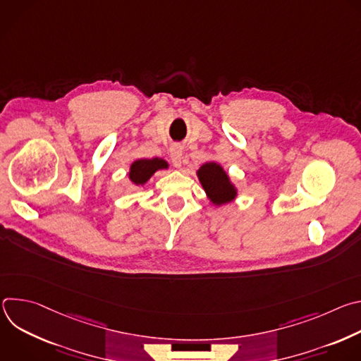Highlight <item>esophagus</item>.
I'll list each match as a JSON object with an SVG mask.
<instances>
[{
  "mask_svg": "<svg viewBox=\"0 0 361 361\" xmlns=\"http://www.w3.org/2000/svg\"><path fill=\"white\" fill-rule=\"evenodd\" d=\"M170 159L174 167L180 169L183 164V147L180 144H174L170 148Z\"/></svg>",
  "mask_w": 361,
  "mask_h": 361,
  "instance_id": "obj_1",
  "label": "esophagus"
}]
</instances>
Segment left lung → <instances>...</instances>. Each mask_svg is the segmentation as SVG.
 <instances>
[{
  "label": "left lung",
  "instance_id": "1",
  "mask_svg": "<svg viewBox=\"0 0 361 361\" xmlns=\"http://www.w3.org/2000/svg\"><path fill=\"white\" fill-rule=\"evenodd\" d=\"M198 181L205 191V195L216 207L234 201L238 195L235 184L231 181L228 173L217 161L204 163L197 170Z\"/></svg>",
  "mask_w": 361,
  "mask_h": 361
}]
</instances>
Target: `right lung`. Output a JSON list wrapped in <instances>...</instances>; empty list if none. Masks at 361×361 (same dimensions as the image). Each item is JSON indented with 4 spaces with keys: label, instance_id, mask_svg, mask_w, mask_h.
<instances>
[{
    "label": "right lung",
    "instance_id": "add662e5",
    "mask_svg": "<svg viewBox=\"0 0 361 361\" xmlns=\"http://www.w3.org/2000/svg\"><path fill=\"white\" fill-rule=\"evenodd\" d=\"M167 169H169V164L163 159H151V160L138 159L131 163L128 170V178L134 185L140 187V185H144L159 170H167Z\"/></svg>",
    "mask_w": 361,
    "mask_h": 361
}]
</instances>
